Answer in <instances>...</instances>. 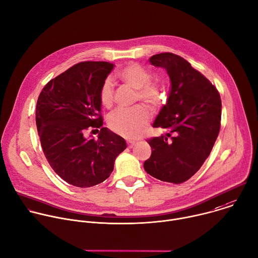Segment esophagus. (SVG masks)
<instances>
[{"label": "esophagus", "instance_id": "1", "mask_svg": "<svg viewBox=\"0 0 258 258\" xmlns=\"http://www.w3.org/2000/svg\"><path fill=\"white\" fill-rule=\"evenodd\" d=\"M126 143H127V147H128V148H133V147L137 144V143L134 142V141H127Z\"/></svg>", "mask_w": 258, "mask_h": 258}]
</instances>
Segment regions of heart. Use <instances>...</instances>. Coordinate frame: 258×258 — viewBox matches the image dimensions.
<instances>
[{
    "label": "heart",
    "mask_w": 258,
    "mask_h": 258,
    "mask_svg": "<svg viewBox=\"0 0 258 258\" xmlns=\"http://www.w3.org/2000/svg\"><path fill=\"white\" fill-rule=\"evenodd\" d=\"M118 79L136 90L135 100L144 102L152 109L159 107L164 98V89L158 80H151L149 70L139 63H131L117 73ZM114 84L110 78H106L101 84L99 99L103 106L109 108L113 103ZM150 113L143 105L131 108H121L112 112L108 123L116 134L125 138H136L147 127L150 121Z\"/></svg>",
    "instance_id": "obj_1"
}]
</instances>
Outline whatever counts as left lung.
<instances>
[{"mask_svg": "<svg viewBox=\"0 0 258 258\" xmlns=\"http://www.w3.org/2000/svg\"><path fill=\"white\" fill-rule=\"evenodd\" d=\"M149 61L166 70L171 90L153 123L167 133L147 141L152 154L144 168L161 181L179 184L198 172L215 145L221 127V97L203 74L177 54L162 52Z\"/></svg>", "mask_w": 258, "mask_h": 258, "instance_id": "1", "label": "left lung"}]
</instances>
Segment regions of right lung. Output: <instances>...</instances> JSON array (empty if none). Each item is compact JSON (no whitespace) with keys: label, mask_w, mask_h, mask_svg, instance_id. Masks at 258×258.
Segmentation results:
<instances>
[{"label":"right lung","mask_w":258,"mask_h":258,"mask_svg":"<svg viewBox=\"0 0 258 258\" xmlns=\"http://www.w3.org/2000/svg\"><path fill=\"white\" fill-rule=\"evenodd\" d=\"M113 67L107 61L79 62L51 79L37 100L35 119L44 156L61 179L77 187L107 179L115 158L126 148L124 139L102 127L99 90ZM88 128H101L97 140L83 138Z\"/></svg>","instance_id":"1"}]
</instances>
